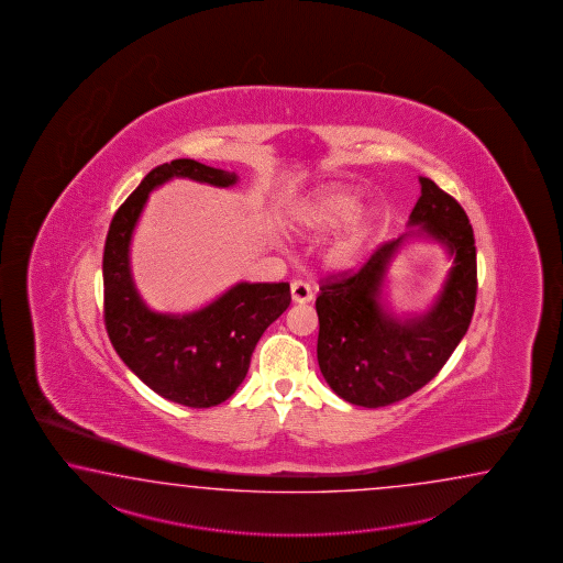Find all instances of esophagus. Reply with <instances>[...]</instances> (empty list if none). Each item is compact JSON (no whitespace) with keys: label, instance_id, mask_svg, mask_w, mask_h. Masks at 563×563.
<instances>
[{"label":"esophagus","instance_id":"esophagus-1","mask_svg":"<svg viewBox=\"0 0 563 563\" xmlns=\"http://www.w3.org/2000/svg\"><path fill=\"white\" fill-rule=\"evenodd\" d=\"M291 299L296 301V303H306V301H311L313 299V291H311V286L308 282H303V279H296V282H291Z\"/></svg>","mask_w":563,"mask_h":563}]
</instances>
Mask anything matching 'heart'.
Masks as SVG:
<instances>
[{
    "label": "heart",
    "mask_w": 563,
    "mask_h": 563,
    "mask_svg": "<svg viewBox=\"0 0 563 563\" xmlns=\"http://www.w3.org/2000/svg\"><path fill=\"white\" fill-rule=\"evenodd\" d=\"M356 207H358V195L352 189L342 187V185L325 187L311 199L310 203L303 207L301 225L316 229V231L335 228L338 223L346 221L347 217L356 211ZM364 235H366V221L362 217L352 219L346 231L335 240V255L340 260H347L352 253L358 250Z\"/></svg>",
    "instance_id": "b5f03b06"
}]
</instances>
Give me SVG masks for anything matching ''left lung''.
<instances>
[{
    "instance_id": "left-lung-1",
    "label": "left lung",
    "mask_w": 563,
    "mask_h": 563,
    "mask_svg": "<svg viewBox=\"0 0 563 563\" xmlns=\"http://www.w3.org/2000/svg\"><path fill=\"white\" fill-rule=\"evenodd\" d=\"M419 180L410 225L455 255L437 306L407 322L384 313V269L402 238L380 243L358 269L320 279L318 364L335 395L356 407H388L431 383L467 334L475 311L477 247L467 213L434 180Z\"/></svg>"
}]
</instances>
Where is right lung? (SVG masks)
<instances>
[{
    "mask_svg": "<svg viewBox=\"0 0 563 563\" xmlns=\"http://www.w3.org/2000/svg\"><path fill=\"white\" fill-rule=\"evenodd\" d=\"M173 177L229 187L235 173L177 158L153 168L108 228L102 279L104 325L122 362L156 395L191 408L217 407L238 390L267 325L287 310L289 284H238L187 316L148 310L132 284L129 243L148 192Z\"/></svg>",
    "mask_w": 563,
    "mask_h": 563,
    "instance_id": "add662e5",
    "label": "right lung"
}]
</instances>
